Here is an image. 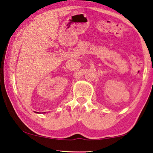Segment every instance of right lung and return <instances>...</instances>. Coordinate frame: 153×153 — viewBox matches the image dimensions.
Instances as JSON below:
<instances>
[{
    "instance_id": "add662e5",
    "label": "right lung",
    "mask_w": 153,
    "mask_h": 153,
    "mask_svg": "<svg viewBox=\"0 0 153 153\" xmlns=\"http://www.w3.org/2000/svg\"><path fill=\"white\" fill-rule=\"evenodd\" d=\"M35 113H38V112H36V111H35Z\"/></svg>"
}]
</instances>
